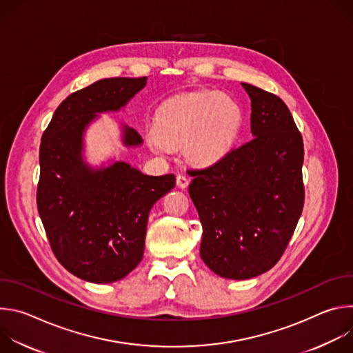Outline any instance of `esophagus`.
Segmentation results:
<instances>
[{
  "instance_id": "34e87169",
  "label": "esophagus",
  "mask_w": 353,
  "mask_h": 353,
  "mask_svg": "<svg viewBox=\"0 0 353 353\" xmlns=\"http://www.w3.org/2000/svg\"><path fill=\"white\" fill-rule=\"evenodd\" d=\"M176 183H177V185H179L180 188H185V187L188 185V183H190V179H188L185 174H177Z\"/></svg>"
}]
</instances>
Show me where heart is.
I'll list each match as a JSON object with an SVG mask.
<instances>
[{"mask_svg":"<svg viewBox=\"0 0 353 353\" xmlns=\"http://www.w3.org/2000/svg\"><path fill=\"white\" fill-rule=\"evenodd\" d=\"M240 119V108L229 94L215 90L183 93L159 108L148 142L154 150L184 146L188 161L210 165L230 146Z\"/></svg>","mask_w":353,"mask_h":353,"instance_id":"heart-1","label":"heart"}]
</instances>
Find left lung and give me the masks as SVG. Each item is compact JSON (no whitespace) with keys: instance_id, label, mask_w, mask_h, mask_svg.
<instances>
[{"instance_id":"8db88e82","label":"left lung","mask_w":353,"mask_h":353,"mask_svg":"<svg viewBox=\"0 0 353 353\" xmlns=\"http://www.w3.org/2000/svg\"><path fill=\"white\" fill-rule=\"evenodd\" d=\"M254 138L218 162L190 169V196L203 225L199 256L215 274L248 279L282 257L303 211V138L274 93L241 83Z\"/></svg>"}]
</instances>
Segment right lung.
<instances>
[{
	"instance_id": "1",
	"label": "right lung",
	"mask_w": 353,
	"mask_h": 353,
	"mask_svg": "<svg viewBox=\"0 0 353 353\" xmlns=\"http://www.w3.org/2000/svg\"><path fill=\"white\" fill-rule=\"evenodd\" d=\"M146 78L100 79L71 93L43 132L37 211L50 247L72 275L93 283L123 279L142 260L150 208L176 184L125 162L100 170L82 161V134L96 113L120 110ZM141 135L124 127V143Z\"/></svg>"
}]
</instances>
